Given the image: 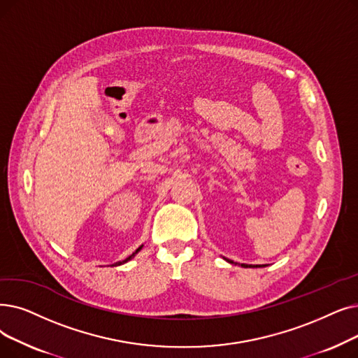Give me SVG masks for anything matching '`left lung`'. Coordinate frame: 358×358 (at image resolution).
Listing matches in <instances>:
<instances>
[{"label": "left lung", "instance_id": "obj_1", "mask_svg": "<svg viewBox=\"0 0 358 358\" xmlns=\"http://www.w3.org/2000/svg\"><path fill=\"white\" fill-rule=\"evenodd\" d=\"M231 263H232V262H231ZM241 266H243V268H248L247 265H244V263H243V265H241ZM252 268H253V266H252Z\"/></svg>", "mask_w": 358, "mask_h": 358}]
</instances>
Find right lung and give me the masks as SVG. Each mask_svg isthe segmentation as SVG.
I'll return each instance as SVG.
<instances>
[{"label":"right lung","instance_id":"add662e5","mask_svg":"<svg viewBox=\"0 0 358 358\" xmlns=\"http://www.w3.org/2000/svg\"><path fill=\"white\" fill-rule=\"evenodd\" d=\"M142 247H143V245H141V247H138V248H137V250H136V252H134V253H133L131 256H129V257H127L126 260H122V262H118V265H121V263H124V262H129V260H130V259H131V257H133V256H134L136 253H138V252H141V250H142Z\"/></svg>","mask_w":358,"mask_h":358}]
</instances>
